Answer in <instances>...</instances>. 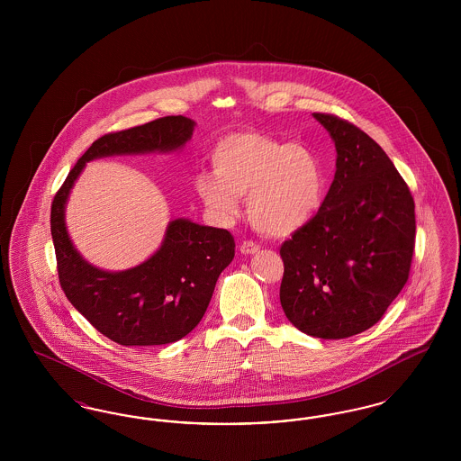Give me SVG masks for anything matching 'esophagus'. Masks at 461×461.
<instances>
[{
  "instance_id": "esophagus-1",
  "label": "esophagus",
  "mask_w": 461,
  "mask_h": 461,
  "mask_svg": "<svg viewBox=\"0 0 461 461\" xmlns=\"http://www.w3.org/2000/svg\"><path fill=\"white\" fill-rule=\"evenodd\" d=\"M259 249H261V247H259L256 241L245 240L240 243V252L241 254H245V256L256 254V252H259Z\"/></svg>"
}]
</instances>
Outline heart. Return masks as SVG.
<instances>
[{
    "mask_svg": "<svg viewBox=\"0 0 461 461\" xmlns=\"http://www.w3.org/2000/svg\"><path fill=\"white\" fill-rule=\"evenodd\" d=\"M212 176H200L203 203L220 218L239 212L247 197L249 220L264 235L284 237L303 228L321 205L325 169L311 147L263 132H233L212 152Z\"/></svg>",
    "mask_w": 461,
    "mask_h": 461,
    "instance_id": "obj_1",
    "label": "heart"
}]
</instances>
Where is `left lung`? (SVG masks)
Here are the masks:
<instances>
[{"instance_id":"1","label":"left lung","mask_w":461,"mask_h":461,"mask_svg":"<svg viewBox=\"0 0 461 461\" xmlns=\"http://www.w3.org/2000/svg\"><path fill=\"white\" fill-rule=\"evenodd\" d=\"M337 171L318 212L284 241L280 303L295 329L346 339L373 327L410 276L415 200L382 147L331 113Z\"/></svg>"}]
</instances>
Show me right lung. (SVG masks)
<instances>
[{
    "label": "right lung",
    "mask_w": 461,
    "mask_h": 461,
    "mask_svg": "<svg viewBox=\"0 0 461 461\" xmlns=\"http://www.w3.org/2000/svg\"><path fill=\"white\" fill-rule=\"evenodd\" d=\"M195 122L167 115L93 141L70 169L51 203V239L60 286L89 323L121 346L171 344L195 329L211 303L221 271L235 258L228 230L188 220L169 222L160 249L145 263L110 273L86 263L66 228V202L86 162L109 155L173 152Z\"/></svg>",
    "instance_id": "right-lung-1"
}]
</instances>
